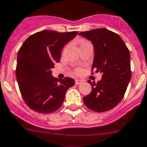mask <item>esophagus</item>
I'll list each match as a JSON object with an SVG mask.
<instances>
[{"instance_id":"1","label":"esophagus","mask_w":147,"mask_h":147,"mask_svg":"<svg viewBox=\"0 0 147 147\" xmlns=\"http://www.w3.org/2000/svg\"><path fill=\"white\" fill-rule=\"evenodd\" d=\"M82 82H83V81H82V80H80V79H76V80H75V83H76V85L81 84Z\"/></svg>"}]
</instances>
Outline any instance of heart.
<instances>
[{
  "mask_svg": "<svg viewBox=\"0 0 147 147\" xmlns=\"http://www.w3.org/2000/svg\"><path fill=\"white\" fill-rule=\"evenodd\" d=\"M82 43H84V42H82ZM79 71H77V72H79Z\"/></svg>",
  "mask_w": 147,
  "mask_h": 147,
  "instance_id": "heart-1",
  "label": "heart"
}]
</instances>
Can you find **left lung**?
I'll return each instance as SVG.
<instances>
[{
  "label": "left lung",
  "mask_w": 147,
  "mask_h": 147,
  "mask_svg": "<svg viewBox=\"0 0 147 147\" xmlns=\"http://www.w3.org/2000/svg\"><path fill=\"white\" fill-rule=\"evenodd\" d=\"M79 35L92 43V70L102 74L100 81H88L92 92L83 98V102L95 112L111 110L122 100L131 80L129 50L119 35L106 28L93 29Z\"/></svg>",
  "instance_id": "left-lung-1"
}]
</instances>
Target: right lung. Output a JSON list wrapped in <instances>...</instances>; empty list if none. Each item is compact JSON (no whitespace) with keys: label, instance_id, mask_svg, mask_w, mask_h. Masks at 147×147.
<instances>
[{"label":"right lung","instance_id":"right-lung-1","mask_svg":"<svg viewBox=\"0 0 147 147\" xmlns=\"http://www.w3.org/2000/svg\"><path fill=\"white\" fill-rule=\"evenodd\" d=\"M77 34L45 30L31 35L22 45L16 74L22 96L31 110L47 114L62 105L75 81L70 77L54 78L52 68L59 62L63 47Z\"/></svg>","mask_w":147,"mask_h":147}]
</instances>
